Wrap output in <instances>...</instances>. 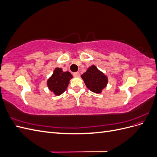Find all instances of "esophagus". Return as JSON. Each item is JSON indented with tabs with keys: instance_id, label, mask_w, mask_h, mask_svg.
I'll return each mask as SVG.
<instances>
[{
	"instance_id": "esophagus-1",
	"label": "esophagus",
	"mask_w": 157,
	"mask_h": 157,
	"mask_svg": "<svg viewBox=\"0 0 157 157\" xmlns=\"http://www.w3.org/2000/svg\"><path fill=\"white\" fill-rule=\"evenodd\" d=\"M73 76L75 77H80V73L78 72L75 73H73Z\"/></svg>"
}]
</instances>
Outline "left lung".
I'll return each mask as SVG.
<instances>
[{
	"label": "left lung",
	"instance_id": "1",
	"mask_svg": "<svg viewBox=\"0 0 157 157\" xmlns=\"http://www.w3.org/2000/svg\"><path fill=\"white\" fill-rule=\"evenodd\" d=\"M86 87L94 93L101 94L108 83L107 76L99 71L96 65H92L81 75Z\"/></svg>",
	"mask_w": 157,
	"mask_h": 157
}]
</instances>
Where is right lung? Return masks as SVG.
I'll list each match as a JSON object with an SVG mask.
<instances>
[{
	"label": "right lung",
	"mask_w": 157,
	"mask_h": 157,
	"mask_svg": "<svg viewBox=\"0 0 157 157\" xmlns=\"http://www.w3.org/2000/svg\"><path fill=\"white\" fill-rule=\"evenodd\" d=\"M73 75L69 71H63L62 69L57 67L53 74L47 80V86L56 96H60L67 88L70 80Z\"/></svg>",
	"instance_id": "add662e5"
}]
</instances>
